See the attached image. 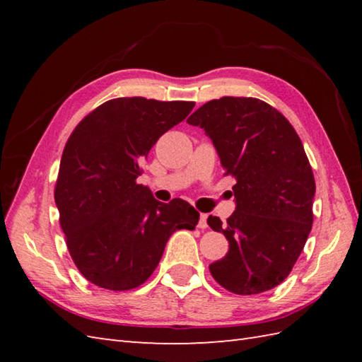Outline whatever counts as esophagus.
Wrapping results in <instances>:
<instances>
[{
  "mask_svg": "<svg viewBox=\"0 0 362 362\" xmlns=\"http://www.w3.org/2000/svg\"><path fill=\"white\" fill-rule=\"evenodd\" d=\"M206 219H209V214L202 213L201 216H199V224H197V227H199V228H206V227H209V224H206Z\"/></svg>",
  "mask_w": 362,
  "mask_h": 362,
  "instance_id": "34e87169",
  "label": "esophagus"
}]
</instances>
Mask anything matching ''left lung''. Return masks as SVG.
Masks as SVG:
<instances>
[{"label": "left lung", "mask_w": 362, "mask_h": 362, "mask_svg": "<svg viewBox=\"0 0 362 362\" xmlns=\"http://www.w3.org/2000/svg\"><path fill=\"white\" fill-rule=\"evenodd\" d=\"M210 136L226 175H233L236 209L227 224L206 219L228 241L210 264L222 288L259 294L286 279L308 240L316 193L303 144L283 115L257 98L224 96L187 119Z\"/></svg>", "instance_id": "left-lung-1"}]
</instances>
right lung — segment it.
I'll use <instances>...</instances> for the list:
<instances>
[{
  "instance_id": "add662e5",
  "label": "right lung",
  "mask_w": 362,
  "mask_h": 362,
  "mask_svg": "<svg viewBox=\"0 0 362 362\" xmlns=\"http://www.w3.org/2000/svg\"><path fill=\"white\" fill-rule=\"evenodd\" d=\"M193 107L138 96L110 99L68 138L54 199L74 264L96 286H140L175 230H194L199 213L188 202L161 204L136 183L152 146Z\"/></svg>"
}]
</instances>
